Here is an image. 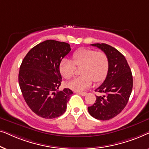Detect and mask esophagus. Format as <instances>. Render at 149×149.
I'll return each mask as SVG.
<instances>
[{"mask_svg":"<svg viewBox=\"0 0 149 149\" xmlns=\"http://www.w3.org/2000/svg\"><path fill=\"white\" fill-rule=\"evenodd\" d=\"M75 93H78V94H80L81 95H83V96H85V95H87L86 92H80V91H75Z\"/></svg>","mask_w":149,"mask_h":149,"instance_id":"34e87169","label":"esophagus"}]
</instances>
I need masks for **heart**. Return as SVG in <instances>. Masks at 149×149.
Segmentation results:
<instances>
[{"mask_svg": "<svg viewBox=\"0 0 149 149\" xmlns=\"http://www.w3.org/2000/svg\"><path fill=\"white\" fill-rule=\"evenodd\" d=\"M77 67L82 66L80 77L73 79L67 83L72 90L81 91L95 83L105 79L109 68V60L104 52L83 48L77 50L72 55V61L64 59L60 64V72L64 79H68L75 73Z\"/></svg>", "mask_w": 149, "mask_h": 149, "instance_id": "heart-1", "label": "heart"}]
</instances>
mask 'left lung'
Segmentation results:
<instances>
[{
	"mask_svg": "<svg viewBox=\"0 0 149 149\" xmlns=\"http://www.w3.org/2000/svg\"><path fill=\"white\" fill-rule=\"evenodd\" d=\"M91 45L107 55L109 68L105 80L95 90L105 95H96L95 102L87 109L95 119L107 121L119 115L127 105L133 87L132 71L123 55L113 47L105 43Z\"/></svg>",
	"mask_w": 149,
	"mask_h": 149,
	"instance_id": "left-lung-1",
	"label": "left lung"
}]
</instances>
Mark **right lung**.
<instances>
[{
    "mask_svg": "<svg viewBox=\"0 0 149 149\" xmlns=\"http://www.w3.org/2000/svg\"><path fill=\"white\" fill-rule=\"evenodd\" d=\"M71 49L67 42L47 40L30 49L19 68V85L26 104L36 115L54 119L65 113L73 92L58 91L62 76L60 64Z\"/></svg>",
    "mask_w": 149,
    "mask_h": 149,
    "instance_id": "1",
    "label": "right lung"
}]
</instances>
